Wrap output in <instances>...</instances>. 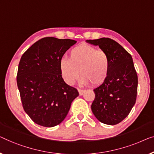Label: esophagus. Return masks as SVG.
Masks as SVG:
<instances>
[{
  "mask_svg": "<svg viewBox=\"0 0 154 154\" xmlns=\"http://www.w3.org/2000/svg\"><path fill=\"white\" fill-rule=\"evenodd\" d=\"M77 90H78V91H79V94L80 96H82V95L84 94V90H83V89H80V88H78Z\"/></svg>",
  "mask_w": 154,
  "mask_h": 154,
  "instance_id": "1",
  "label": "esophagus"
}]
</instances>
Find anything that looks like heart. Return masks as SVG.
<instances>
[{
    "instance_id": "b5f03b06",
    "label": "heart",
    "mask_w": 154,
    "mask_h": 154,
    "mask_svg": "<svg viewBox=\"0 0 154 154\" xmlns=\"http://www.w3.org/2000/svg\"><path fill=\"white\" fill-rule=\"evenodd\" d=\"M59 70L63 79L68 85H74L79 74L80 82L84 85H101L105 82L110 70V60L105 51L96 47L82 44L69 52V58L59 61Z\"/></svg>"
}]
</instances>
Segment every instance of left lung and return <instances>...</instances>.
<instances>
[{"label": "left lung", "mask_w": 154, "mask_h": 154, "mask_svg": "<svg viewBox=\"0 0 154 154\" xmlns=\"http://www.w3.org/2000/svg\"><path fill=\"white\" fill-rule=\"evenodd\" d=\"M86 42L98 46L110 60L107 79L94 90L96 96L91 110L100 122L116 125L128 115L135 104L138 79L133 58L121 45L110 38Z\"/></svg>", "instance_id": "8db88e82"}]
</instances>
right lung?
<instances>
[{
	"label": "right lung",
	"instance_id": "obj_1",
	"mask_svg": "<svg viewBox=\"0 0 154 154\" xmlns=\"http://www.w3.org/2000/svg\"><path fill=\"white\" fill-rule=\"evenodd\" d=\"M77 41L47 37L21 56L17 83L23 109L37 124L54 127L66 117L77 90L64 82L59 61Z\"/></svg>",
	"mask_w": 154,
	"mask_h": 154
}]
</instances>
